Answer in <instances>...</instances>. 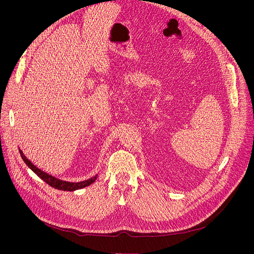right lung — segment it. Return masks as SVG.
<instances>
[{
    "label": "right lung",
    "mask_w": 254,
    "mask_h": 254,
    "mask_svg": "<svg viewBox=\"0 0 254 254\" xmlns=\"http://www.w3.org/2000/svg\"><path fill=\"white\" fill-rule=\"evenodd\" d=\"M19 153H20V155H21V157L23 159V162L25 163V165L28 166L35 173V174H37V176H39L43 181H45L48 185L51 186V188H55V189L60 190L74 191V190H81V189L85 188V186H88L91 183L95 182L96 179H97V176H98V175H96L95 177H92L90 179H87L85 181H81V182L64 181V180H61V179H58L56 177H53V176L47 174V173L43 172L42 170H40L39 168H37L35 165H33V163L31 161H29V159L25 157V155L23 154V152L20 149H19Z\"/></svg>",
    "instance_id": "right-lung-1"
}]
</instances>
